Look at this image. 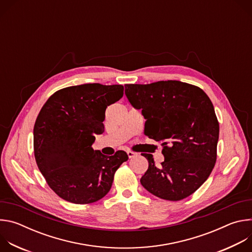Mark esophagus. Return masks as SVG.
Instances as JSON below:
<instances>
[{
	"label": "esophagus",
	"instance_id": "34e87169",
	"mask_svg": "<svg viewBox=\"0 0 252 252\" xmlns=\"http://www.w3.org/2000/svg\"><path fill=\"white\" fill-rule=\"evenodd\" d=\"M126 154H127V156H128V158H134V157L136 156V154H135V153H133V152H131V151H127V152H126Z\"/></svg>",
	"mask_w": 252,
	"mask_h": 252
}]
</instances>
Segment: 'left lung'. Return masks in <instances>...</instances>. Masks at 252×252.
<instances>
[{
	"label": "left lung",
	"instance_id": "8db88e82",
	"mask_svg": "<svg viewBox=\"0 0 252 252\" xmlns=\"http://www.w3.org/2000/svg\"><path fill=\"white\" fill-rule=\"evenodd\" d=\"M131 105L145 117V134L161 141L164 161L157 167L152 155L142 154L149 168L140 184L154 195L184 199L208 178L218 157L220 124L208 95L179 81L126 85Z\"/></svg>",
	"mask_w": 252,
	"mask_h": 252
}]
</instances>
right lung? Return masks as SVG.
<instances>
[{"label": "right lung", "instance_id": "1", "mask_svg": "<svg viewBox=\"0 0 252 252\" xmlns=\"http://www.w3.org/2000/svg\"><path fill=\"white\" fill-rule=\"evenodd\" d=\"M124 86L86 84L52 94L33 126L35 162L49 187L61 198L77 204L93 203L110 191L126 152L103 156L94 151L95 136L104 130L107 105L120 100Z\"/></svg>", "mask_w": 252, "mask_h": 252}]
</instances>
